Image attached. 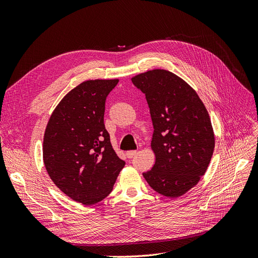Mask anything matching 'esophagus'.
I'll return each instance as SVG.
<instances>
[{"instance_id":"esophagus-1","label":"esophagus","mask_w":258,"mask_h":258,"mask_svg":"<svg viewBox=\"0 0 258 258\" xmlns=\"http://www.w3.org/2000/svg\"><path fill=\"white\" fill-rule=\"evenodd\" d=\"M137 154H138V152H137V151H129V152H127V153H126L127 157H128V158H130V159H131V158H134Z\"/></svg>"}]
</instances>
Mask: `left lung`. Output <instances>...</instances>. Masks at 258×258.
<instances>
[{
  "label": "left lung",
  "instance_id": "8db88e82",
  "mask_svg": "<svg viewBox=\"0 0 258 258\" xmlns=\"http://www.w3.org/2000/svg\"><path fill=\"white\" fill-rule=\"evenodd\" d=\"M131 81L145 93L154 126L155 165L143 176L162 196H182L198 184L214 152L207 107L191 86L167 70H151Z\"/></svg>",
  "mask_w": 258,
  "mask_h": 258
}]
</instances>
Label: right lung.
Segmentation results:
<instances>
[{
  "mask_svg": "<svg viewBox=\"0 0 258 258\" xmlns=\"http://www.w3.org/2000/svg\"><path fill=\"white\" fill-rule=\"evenodd\" d=\"M118 81L81 83L62 98L45 129L48 175L62 192L85 206L108 196L124 166L104 126L105 100Z\"/></svg>",
  "mask_w": 258,
  "mask_h": 258,
  "instance_id": "1",
  "label": "right lung"
}]
</instances>
